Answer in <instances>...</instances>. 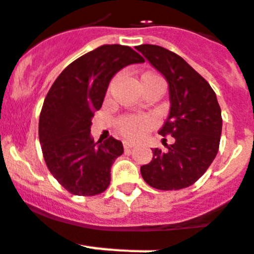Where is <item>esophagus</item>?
I'll return each instance as SVG.
<instances>
[{"label":"esophagus","instance_id":"esophagus-1","mask_svg":"<svg viewBox=\"0 0 254 254\" xmlns=\"http://www.w3.org/2000/svg\"><path fill=\"white\" fill-rule=\"evenodd\" d=\"M134 145H135V144H134L133 142H127V140H125V142H124V148H125V149L133 148Z\"/></svg>","mask_w":254,"mask_h":254}]
</instances>
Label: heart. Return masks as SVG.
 Wrapping results in <instances>:
<instances>
[{"instance_id": "obj_1", "label": "heart", "mask_w": 254, "mask_h": 254, "mask_svg": "<svg viewBox=\"0 0 254 254\" xmlns=\"http://www.w3.org/2000/svg\"><path fill=\"white\" fill-rule=\"evenodd\" d=\"M152 125H153V120L151 118L140 116V115L123 116L116 123V127H118L121 135H124L127 139H139V138H142L143 135L148 133V130L151 129Z\"/></svg>"}]
</instances>
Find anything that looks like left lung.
<instances>
[{"label":"left lung","instance_id":"1","mask_svg":"<svg viewBox=\"0 0 254 254\" xmlns=\"http://www.w3.org/2000/svg\"><path fill=\"white\" fill-rule=\"evenodd\" d=\"M136 50L169 84V116L158 133L175 139L166 152L152 149L153 158L140 167V174L156 189L187 188L206 173L219 151L222 119L217 97L211 85L171 51L154 45Z\"/></svg>","mask_w":254,"mask_h":254}]
</instances>
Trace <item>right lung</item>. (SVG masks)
I'll return each instance as SVG.
<instances>
[{
  "label": "right lung",
  "mask_w": 254,
  "mask_h": 254,
  "mask_svg": "<svg viewBox=\"0 0 254 254\" xmlns=\"http://www.w3.org/2000/svg\"><path fill=\"white\" fill-rule=\"evenodd\" d=\"M144 63L127 46L105 45L76 59L48 90L39 116V142L48 170L75 195H96L111 182V166L123 154L120 140L94 142L90 125L114 75Z\"/></svg>",
  "instance_id": "add662e5"
}]
</instances>
